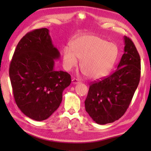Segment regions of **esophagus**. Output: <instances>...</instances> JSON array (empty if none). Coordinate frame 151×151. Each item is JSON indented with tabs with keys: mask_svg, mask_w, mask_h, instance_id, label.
Wrapping results in <instances>:
<instances>
[{
	"mask_svg": "<svg viewBox=\"0 0 151 151\" xmlns=\"http://www.w3.org/2000/svg\"><path fill=\"white\" fill-rule=\"evenodd\" d=\"M72 83L73 84H78V83H80V81H79V80L76 79V78H73Z\"/></svg>",
	"mask_w": 151,
	"mask_h": 151,
	"instance_id": "1",
	"label": "esophagus"
}]
</instances>
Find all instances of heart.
<instances>
[{
    "label": "heart",
    "instance_id": "obj_1",
    "mask_svg": "<svg viewBox=\"0 0 151 151\" xmlns=\"http://www.w3.org/2000/svg\"><path fill=\"white\" fill-rule=\"evenodd\" d=\"M71 49L64 47L62 54L63 65L67 71L78 65L88 78L103 77L110 71L116 60L118 48L114 43L94 35H85L74 40Z\"/></svg>",
    "mask_w": 151,
    "mask_h": 151
}]
</instances>
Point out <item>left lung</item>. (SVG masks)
Here are the masks:
<instances>
[{
    "label": "left lung",
    "mask_w": 151,
    "mask_h": 151,
    "mask_svg": "<svg viewBox=\"0 0 151 151\" xmlns=\"http://www.w3.org/2000/svg\"><path fill=\"white\" fill-rule=\"evenodd\" d=\"M124 54L117 69L91 83L84 102L86 111L99 124L113 123L123 116L139 84V54L130 38L124 36Z\"/></svg>",
    "instance_id": "8db88e82"
}]
</instances>
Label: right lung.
Returning a JSON list of instances; mask_svg holds the SVG:
<instances>
[{"instance_id": "right-lung-1", "label": "right lung", "mask_w": 151, "mask_h": 151, "mask_svg": "<svg viewBox=\"0 0 151 151\" xmlns=\"http://www.w3.org/2000/svg\"><path fill=\"white\" fill-rule=\"evenodd\" d=\"M60 53L46 28L27 33L18 43L9 75L15 101L27 117L41 121L49 118L62 102L70 85L69 73L54 69Z\"/></svg>"}]
</instances>
